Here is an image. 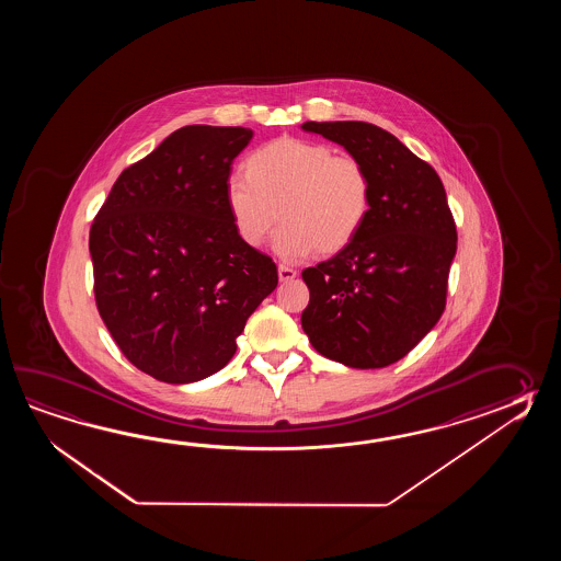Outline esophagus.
Returning a JSON list of instances; mask_svg holds the SVG:
<instances>
[{"mask_svg":"<svg viewBox=\"0 0 561 561\" xmlns=\"http://www.w3.org/2000/svg\"><path fill=\"white\" fill-rule=\"evenodd\" d=\"M298 273L295 268H290V266H285V264H278V278L283 280V283H288V280H293Z\"/></svg>","mask_w":561,"mask_h":561,"instance_id":"34e87169","label":"esophagus"}]
</instances>
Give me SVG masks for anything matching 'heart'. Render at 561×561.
Instances as JSON below:
<instances>
[{"label": "heart", "instance_id": "obj_1", "mask_svg": "<svg viewBox=\"0 0 561 561\" xmlns=\"http://www.w3.org/2000/svg\"><path fill=\"white\" fill-rule=\"evenodd\" d=\"M225 201L237 237L251 249L280 218L273 249L286 263H300L357 239L369 218L370 180L355 156L285 136L247 156L242 174L228 179Z\"/></svg>", "mask_w": 561, "mask_h": 561}]
</instances>
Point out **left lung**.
Returning a JSON list of instances; mask_svg holds the SVG:
<instances>
[{
    "mask_svg": "<svg viewBox=\"0 0 561 561\" xmlns=\"http://www.w3.org/2000/svg\"><path fill=\"white\" fill-rule=\"evenodd\" d=\"M341 144L370 180L369 218L333 259L302 271V331L322 357L353 369L393 365L442 319L457 230L437 172L367 122H305Z\"/></svg>",
    "mask_w": 561,
    "mask_h": 561,
    "instance_id": "1",
    "label": "left lung"
}]
</instances>
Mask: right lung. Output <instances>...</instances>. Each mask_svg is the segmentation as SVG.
Returning <instances> with one entry per match:
<instances>
[{"mask_svg":"<svg viewBox=\"0 0 561 561\" xmlns=\"http://www.w3.org/2000/svg\"><path fill=\"white\" fill-rule=\"evenodd\" d=\"M251 128L184 126L126 168L90 228L100 317L124 357L184 385L222 369L278 285L271 256L228 216L232 160Z\"/></svg>","mask_w":561,"mask_h":561,"instance_id":"obj_1","label":"right lung"}]
</instances>
